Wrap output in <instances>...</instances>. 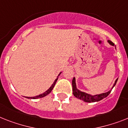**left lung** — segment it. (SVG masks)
I'll return each mask as SVG.
<instances>
[{
    "label": "left lung",
    "mask_w": 128,
    "mask_h": 128,
    "mask_svg": "<svg viewBox=\"0 0 128 128\" xmlns=\"http://www.w3.org/2000/svg\"><path fill=\"white\" fill-rule=\"evenodd\" d=\"M109 44H110L111 46H114V44L112 42H111L110 40H107ZM115 48H116V46H115ZM117 81H118V78L115 80L114 84L113 86L112 87L111 90H110L108 92L105 93H102V94H96V95H91L90 94H87V93L84 92H82V91L79 90L78 88H76V80L75 77H74L73 79H72V93H73V95L75 96L76 98L79 99V100H82L84 101V102H87V103H94V102H97V101H100L101 100H103L104 98H106L107 96L109 95V94L111 92L112 89L114 87V86L116 84Z\"/></svg>",
    "instance_id": "8db88e82"
}]
</instances>
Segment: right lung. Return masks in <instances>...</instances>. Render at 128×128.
I'll use <instances>...</instances> for the list:
<instances>
[{
    "label": "right lung",
    "mask_w": 128,
    "mask_h": 128,
    "mask_svg": "<svg viewBox=\"0 0 128 128\" xmlns=\"http://www.w3.org/2000/svg\"><path fill=\"white\" fill-rule=\"evenodd\" d=\"M62 72H60V73L59 74V75H58V76H57V78L56 79V80H55V81H54V83H53V84H52V85L51 86H50V88L49 89L47 90H46V92H45L42 93V94H41L38 95V96H35V97H29V98H28V97H25V98H28V99H34V100H35V99H39V98H44V97H45V96H47V95L49 94L51 92L52 90H53L55 84H56V83L57 80H58V77H59V76H60V74H61V73H62Z\"/></svg>",
    "instance_id": "right-lung-1"
}]
</instances>
